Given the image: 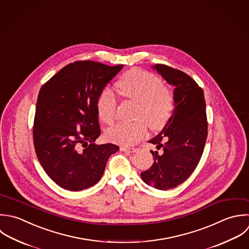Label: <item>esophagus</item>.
Wrapping results in <instances>:
<instances>
[{"label":"esophagus","instance_id":"esophagus-1","mask_svg":"<svg viewBox=\"0 0 249 249\" xmlns=\"http://www.w3.org/2000/svg\"><path fill=\"white\" fill-rule=\"evenodd\" d=\"M120 149L122 151H127V152H131V153L136 152L138 150V148H136V147H127V146H121Z\"/></svg>","mask_w":249,"mask_h":249}]
</instances>
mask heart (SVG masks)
Segmentation results:
<instances>
[{"label":"heart","instance_id":"b5f03b06","mask_svg":"<svg viewBox=\"0 0 249 249\" xmlns=\"http://www.w3.org/2000/svg\"><path fill=\"white\" fill-rule=\"evenodd\" d=\"M120 93L126 99L139 103L134 122H120L107 131V139L122 145H133L152 131H160L171 120L176 100L173 91L163 85L161 77L146 71L131 70L117 82ZM117 99L114 93L104 89L97 100V112L102 121L111 124L116 118ZM149 124H147V123Z\"/></svg>","mask_w":249,"mask_h":249}]
</instances>
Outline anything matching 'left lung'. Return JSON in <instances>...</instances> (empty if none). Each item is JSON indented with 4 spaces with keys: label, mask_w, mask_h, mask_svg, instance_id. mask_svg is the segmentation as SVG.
Masks as SVG:
<instances>
[{
    "label": "left lung",
    "mask_w": 249,
    "mask_h": 249,
    "mask_svg": "<svg viewBox=\"0 0 249 249\" xmlns=\"http://www.w3.org/2000/svg\"><path fill=\"white\" fill-rule=\"evenodd\" d=\"M153 69L176 87V107L162 132L149 141L163 152L150 150L154 163L141 177L146 184L168 190L184 182L201 160L208 137L206 101L203 89L187 73L164 64Z\"/></svg>",
    "instance_id": "8db88e82"
}]
</instances>
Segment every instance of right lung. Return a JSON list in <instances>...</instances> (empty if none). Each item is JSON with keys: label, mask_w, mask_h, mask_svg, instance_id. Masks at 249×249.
I'll use <instances>...</instances> for the list:
<instances>
[{"label": "right lung", "mask_w": 249, "mask_h": 249, "mask_svg": "<svg viewBox=\"0 0 249 249\" xmlns=\"http://www.w3.org/2000/svg\"><path fill=\"white\" fill-rule=\"evenodd\" d=\"M123 65L90 60L65 66L40 88L34 119L36 157L60 187L80 191L102 178L108 157L119 150L112 143H94L101 135L97 100Z\"/></svg>", "instance_id": "1"}]
</instances>
